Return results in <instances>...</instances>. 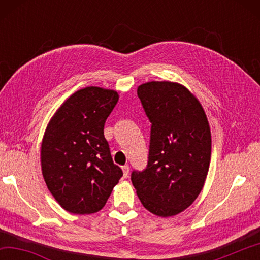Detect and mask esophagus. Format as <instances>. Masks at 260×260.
Instances as JSON below:
<instances>
[{
	"label": "esophagus",
	"instance_id": "1",
	"mask_svg": "<svg viewBox=\"0 0 260 260\" xmlns=\"http://www.w3.org/2000/svg\"><path fill=\"white\" fill-rule=\"evenodd\" d=\"M121 169H122V173H124V177L125 178L128 177V174H129V166L128 165H125V166H122Z\"/></svg>",
	"mask_w": 260,
	"mask_h": 260
}]
</instances>
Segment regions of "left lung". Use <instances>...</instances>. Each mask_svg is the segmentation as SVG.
I'll use <instances>...</instances> for the list:
<instances>
[{"instance_id":"8db88e82","label":"left lung","mask_w":260,"mask_h":260,"mask_svg":"<svg viewBox=\"0 0 260 260\" xmlns=\"http://www.w3.org/2000/svg\"><path fill=\"white\" fill-rule=\"evenodd\" d=\"M138 96L151 122L147 169L132 172L141 203L158 217L192 204L204 187L211 160V131L203 107L178 82L150 81Z\"/></svg>"}]
</instances>
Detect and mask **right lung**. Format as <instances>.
Here are the masks:
<instances>
[{
    "mask_svg": "<svg viewBox=\"0 0 260 260\" xmlns=\"http://www.w3.org/2000/svg\"><path fill=\"white\" fill-rule=\"evenodd\" d=\"M118 100L116 90L82 88L64 101L47 126L41 143L42 175L68 212H99L122 177L104 138L105 120Z\"/></svg>",
    "mask_w": 260,
    "mask_h": 260,
    "instance_id": "right-lung-1",
    "label": "right lung"
}]
</instances>
